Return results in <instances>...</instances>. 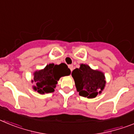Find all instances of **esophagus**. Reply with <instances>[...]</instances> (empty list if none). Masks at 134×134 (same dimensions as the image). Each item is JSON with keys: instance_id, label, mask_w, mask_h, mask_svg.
<instances>
[{"instance_id": "1", "label": "esophagus", "mask_w": 134, "mask_h": 134, "mask_svg": "<svg viewBox=\"0 0 134 134\" xmlns=\"http://www.w3.org/2000/svg\"><path fill=\"white\" fill-rule=\"evenodd\" d=\"M68 68L70 69L71 71H72L73 70V65H68Z\"/></svg>"}]
</instances>
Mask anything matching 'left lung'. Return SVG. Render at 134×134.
I'll use <instances>...</instances> for the list:
<instances>
[{
  "mask_svg": "<svg viewBox=\"0 0 134 134\" xmlns=\"http://www.w3.org/2000/svg\"><path fill=\"white\" fill-rule=\"evenodd\" d=\"M72 76L76 90L79 94L84 97H96L105 88L106 81L104 73L91 69L87 64H81L80 68L72 71Z\"/></svg>",
  "mask_w": 134,
  "mask_h": 134,
  "instance_id": "left-lung-1",
  "label": "left lung"
}]
</instances>
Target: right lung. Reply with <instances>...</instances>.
I'll list each match as a JSON object with an SVG mask.
<instances>
[{
	"label": "right lung",
	"mask_w": 134,
	"mask_h": 134,
	"mask_svg": "<svg viewBox=\"0 0 134 134\" xmlns=\"http://www.w3.org/2000/svg\"><path fill=\"white\" fill-rule=\"evenodd\" d=\"M70 72L66 64H49L43 70H37L34 73L32 82H34L35 86H33V88L40 94L53 93L59 79L62 76L70 75Z\"/></svg>",
	"instance_id": "right-lung-1"
}]
</instances>
